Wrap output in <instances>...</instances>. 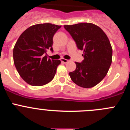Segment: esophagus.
Wrapping results in <instances>:
<instances>
[{
	"label": "esophagus",
	"instance_id": "esophagus-1",
	"mask_svg": "<svg viewBox=\"0 0 130 130\" xmlns=\"http://www.w3.org/2000/svg\"><path fill=\"white\" fill-rule=\"evenodd\" d=\"M60 60H61L62 62H63V63H67L69 61V60L64 59V58H61V59H60Z\"/></svg>",
	"mask_w": 130,
	"mask_h": 130
}]
</instances>
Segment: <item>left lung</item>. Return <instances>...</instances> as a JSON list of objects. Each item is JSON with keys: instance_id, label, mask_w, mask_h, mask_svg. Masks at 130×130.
Wrapping results in <instances>:
<instances>
[{"instance_id": "obj_1", "label": "left lung", "mask_w": 130, "mask_h": 130, "mask_svg": "<svg viewBox=\"0 0 130 130\" xmlns=\"http://www.w3.org/2000/svg\"><path fill=\"white\" fill-rule=\"evenodd\" d=\"M77 47L83 50L84 60L77 62L75 71L69 75L73 83L83 88H91L105 77L112 62V50L107 36L92 23L64 25Z\"/></svg>"}]
</instances>
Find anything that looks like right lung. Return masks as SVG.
Returning a JSON list of instances; mask_svg holds the SVG:
<instances>
[{
	"label": "right lung",
	"instance_id": "1",
	"mask_svg": "<svg viewBox=\"0 0 130 130\" xmlns=\"http://www.w3.org/2000/svg\"><path fill=\"white\" fill-rule=\"evenodd\" d=\"M61 26L51 23L30 26L21 34L13 51V62L18 73L25 82L42 86L55 77L59 60L47 58L48 49L53 51V38Z\"/></svg>",
	"mask_w": 130,
	"mask_h": 130
}]
</instances>
